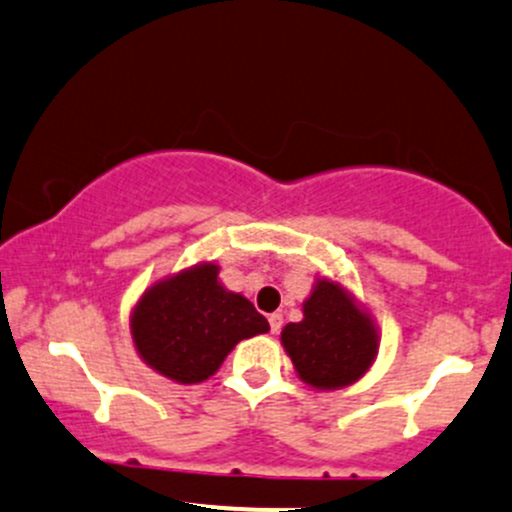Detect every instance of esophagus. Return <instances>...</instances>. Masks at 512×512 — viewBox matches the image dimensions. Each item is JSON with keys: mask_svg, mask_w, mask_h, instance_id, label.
<instances>
[{"mask_svg": "<svg viewBox=\"0 0 512 512\" xmlns=\"http://www.w3.org/2000/svg\"><path fill=\"white\" fill-rule=\"evenodd\" d=\"M279 328H282V314H270V331L279 333Z\"/></svg>", "mask_w": 512, "mask_h": 512, "instance_id": "esophagus-1", "label": "esophagus"}]
</instances>
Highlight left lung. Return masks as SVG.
<instances>
[{
  "instance_id": "1",
  "label": "left lung",
  "mask_w": 512,
  "mask_h": 512,
  "mask_svg": "<svg viewBox=\"0 0 512 512\" xmlns=\"http://www.w3.org/2000/svg\"><path fill=\"white\" fill-rule=\"evenodd\" d=\"M282 343L304 383L351 385L378 353V331L338 284L321 279L304 304V321L287 324Z\"/></svg>"
}]
</instances>
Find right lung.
I'll use <instances>...</instances> for the list:
<instances>
[{
    "label": "right lung",
    "instance_id": "obj_1",
    "mask_svg": "<svg viewBox=\"0 0 512 512\" xmlns=\"http://www.w3.org/2000/svg\"><path fill=\"white\" fill-rule=\"evenodd\" d=\"M270 331L245 297L225 292L218 267L201 265L159 282L139 299L132 338L139 355L176 383L211 378L242 338Z\"/></svg>",
    "mask_w": 512,
    "mask_h": 512
}]
</instances>
